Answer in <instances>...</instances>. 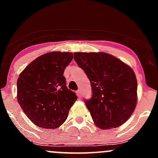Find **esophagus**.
Segmentation results:
<instances>
[{"label":"esophagus","instance_id":"obj_1","mask_svg":"<svg viewBox=\"0 0 158 158\" xmlns=\"http://www.w3.org/2000/svg\"><path fill=\"white\" fill-rule=\"evenodd\" d=\"M76 95H77V96L79 97V98H81V91L78 90L77 92H76Z\"/></svg>","mask_w":158,"mask_h":158}]
</instances>
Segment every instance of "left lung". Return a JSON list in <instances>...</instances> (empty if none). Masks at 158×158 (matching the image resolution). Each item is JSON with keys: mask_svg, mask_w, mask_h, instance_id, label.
Segmentation results:
<instances>
[{"mask_svg": "<svg viewBox=\"0 0 158 158\" xmlns=\"http://www.w3.org/2000/svg\"><path fill=\"white\" fill-rule=\"evenodd\" d=\"M74 60L91 82L92 96L85 102L95 125L109 129L123 125L138 102V82L133 69L103 52H74Z\"/></svg>", "mask_w": 158, "mask_h": 158, "instance_id": "obj_1", "label": "left lung"}]
</instances>
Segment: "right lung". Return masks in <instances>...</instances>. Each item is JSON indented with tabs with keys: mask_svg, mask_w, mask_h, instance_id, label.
Masks as SVG:
<instances>
[{
	"mask_svg": "<svg viewBox=\"0 0 158 158\" xmlns=\"http://www.w3.org/2000/svg\"><path fill=\"white\" fill-rule=\"evenodd\" d=\"M69 52H47L35 59L17 79V101L28 118L40 128L55 129L63 125L77 100L68 89L63 76L73 60Z\"/></svg>",
	"mask_w": 158,
	"mask_h": 158,
	"instance_id": "right-lung-1",
	"label": "right lung"
}]
</instances>
